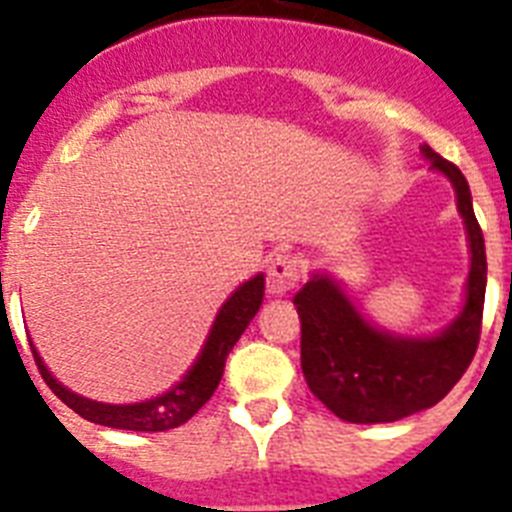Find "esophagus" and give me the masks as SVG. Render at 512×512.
I'll return each instance as SVG.
<instances>
[{
	"mask_svg": "<svg viewBox=\"0 0 512 512\" xmlns=\"http://www.w3.org/2000/svg\"><path fill=\"white\" fill-rule=\"evenodd\" d=\"M302 279V266L297 261V256H289V253H277L271 259L269 271H266V289L269 295H287L300 284Z\"/></svg>",
	"mask_w": 512,
	"mask_h": 512,
	"instance_id": "1",
	"label": "esophagus"
}]
</instances>
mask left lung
I'll return each mask as SVG.
<instances>
[{"mask_svg":"<svg viewBox=\"0 0 512 512\" xmlns=\"http://www.w3.org/2000/svg\"><path fill=\"white\" fill-rule=\"evenodd\" d=\"M433 169L449 176L467 225L472 269L459 318L433 338H402L366 323L328 274H312L295 295L302 323L300 359L307 387L330 413L348 423H395L433 408L467 372L482 330L487 259L472 192L451 161L420 148Z\"/></svg>","mask_w":512,"mask_h":512,"instance_id":"8db88e82","label":"left lung"}]
</instances>
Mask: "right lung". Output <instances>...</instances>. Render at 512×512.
Returning <instances> with one entry per match:
<instances>
[{"mask_svg": "<svg viewBox=\"0 0 512 512\" xmlns=\"http://www.w3.org/2000/svg\"><path fill=\"white\" fill-rule=\"evenodd\" d=\"M261 300H264V274H256L235 289L228 302L220 307L202 354L197 356L192 369L184 374L182 382H176L164 395L146 402H135V405H107V402H94L74 395L48 372V366L43 364L33 343H30V348H33L35 364H38V372L45 379V384L56 392L58 400L66 402L84 420L107 425V428H120V431H169V428L187 423L210 400L220 379H223L225 359L233 351L235 341L243 336V330L248 328L253 315L259 312Z\"/></svg>", "mask_w": 512, "mask_h": 512, "instance_id": "obj_1", "label": "right lung"}]
</instances>
